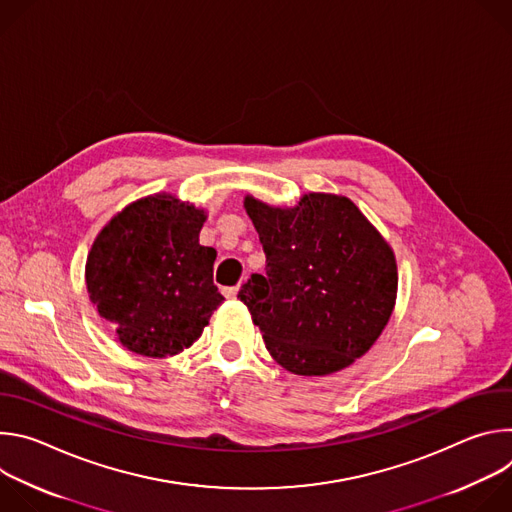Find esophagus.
<instances>
[{
  "mask_svg": "<svg viewBox=\"0 0 512 512\" xmlns=\"http://www.w3.org/2000/svg\"><path fill=\"white\" fill-rule=\"evenodd\" d=\"M225 296H227L229 300H235V298L239 296V285H235V287H227V289H225Z\"/></svg>",
  "mask_w": 512,
  "mask_h": 512,
  "instance_id": "34e87169",
  "label": "esophagus"
}]
</instances>
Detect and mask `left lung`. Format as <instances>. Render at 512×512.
Listing matches in <instances>:
<instances>
[{
  "mask_svg": "<svg viewBox=\"0 0 512 512\" xmlns=\"http://www.w3.org/2000/svg\"><path fill=\"white\" fill-rule=\"evenodd\" d=\"M243 206L267 257L239 298L277 364L302 377L338 373L367 354L397 300V261L358 206L308 192L296 206L247 194Z\"/></svg>",
  "mask_w": 512,
  "mask_h": 512,
  "instance_id": "left-lung-1",
  "label": "left lung"
}]
</instances>
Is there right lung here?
Returning <instances> with one entry per match:
<instances>
[{
    "label": "right lung",
    "instance_id": "1",
    "mask_svg": "<svg viewBox=\"0 0 512 512\" xmlns=\"http://www.w3.org/2000/svg\"><path fill=\"white\" fill-rule=\"evenodd\" d=\"M206 210L158 192L127 204L87 255L89 300L131 352L176 356L225 302L212 283L216 251L198 243Z\"/></svg>",
    "mask_w": 512,
    "mask_h": 512
}]
</instances>
